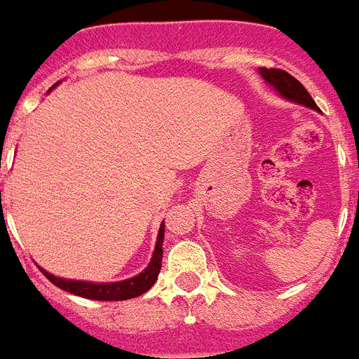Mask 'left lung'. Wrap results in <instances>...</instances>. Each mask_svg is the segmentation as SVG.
Here are the masks:
<instances>
[{"label": "left lung", "mask_w": 359, "mask_h": 359, "mask_svg": "<svg viewBox=\"0 0 359 359\" xmlns=\"http://www.w3.org/2000/svg\"><path fill=\"white\" fill-rule=\"evenodd\" d=\"M260 74L262 77L269 83V85H273V88H276L280 93H282L283 97L291 99V101L294 102H300V104L309 106V108H313V110H318L316 102H314V99L311 97L309 92H307L300 81L296 79V77H292L289 72L280 70V68L262 67Z\"/></svg>", "instance_id": "1"}]
</instances>
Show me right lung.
<instances>
[{
  "instance_id": "add662e5",
  "label": "right lung",
  "mask_w": 359,
  "mask_h": 359,
  "mask_svg": "<svg viewBox=\"0 0 359 359\" xmlns=\"http://www.w3.org/2000/svg\"><path fill=\"white\" fill-rule=\"evenodd\" d=\"M162 240H164V224L161 226L158 231L157 245H155V253L149 266L142 271L141 274H137L130 280H123V282L115 283H90V282H77V280H65L57 278L54 274L46 273L39 267L43 274L50 282L57 285L63 291L72 292V294L83 296V298H90V300H102V302H115V300H130L135 296H141L142 292L148 291L157 280L158 273H161V262H162Z\"/></svg>"
}]
</instances>
